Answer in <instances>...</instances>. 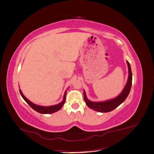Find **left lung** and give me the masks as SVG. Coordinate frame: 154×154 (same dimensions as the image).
<instances>
[{"label":"left lung","mask_w":154,"mask_h":154,"mask_svg":"<svg viewBox=\"0 0 154 154\" xmlns=\"http://www.w3.org/2000/svg\"><path fill=\"white\" fill-rule=\"evenodd\" d=\"M127 66H128V78H127V83L125 85L124 88L123 89L122 91L115 98L111 99L109 100H106L104 101H98V102H94L91 101L88 99L86 96L85 91L84 90V100L87 104V106L99 112H108L114 110L116 108H117L118 106L124 102V100L126 99L127 96L129 95V92L131 91V85H132V72H131V65L128 61H127Z\"/></svg>","instance_id":"1"}]
</instances>
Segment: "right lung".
I'll use <instances>...</instances> for the list:
<instances>
[{"label": "right lung", "mask_w": 154, "mask_h": 154, "mask_svg": "<svg viewBox=\"0 0 154 154\" xmlns=\"http://www.w3.org/2000/svg\"><path fill=\"white\" fill-rule=\"evenodd\" d=\"M20 92L21 97H23V99L25 100V102L27 103L29 105L31 106L33 110H35V111L38 112V113L40 114H52L54 113V112H57L61 108L63 107V104H65V100H66V91L64 93V96H63V99L61 101V103L55 104V105H52V106H40V105H37V104H35V103H32L31 101H30L29 99H27L26 97L24 96L23 94V93L21 91V89H20Z\"/></svg>", "instance_id": "1"}]
</instances>
